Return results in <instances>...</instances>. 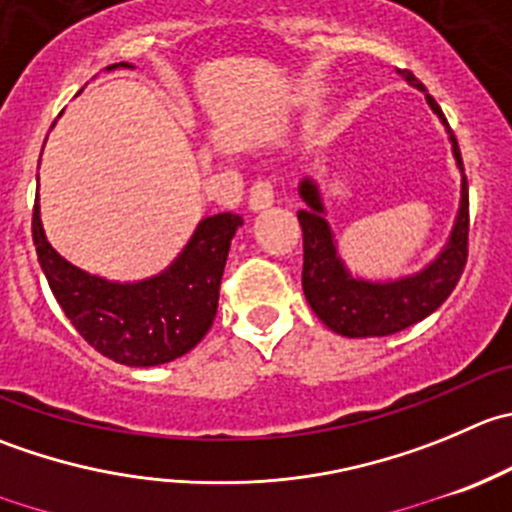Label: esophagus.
Here are the masks:
<instances>
[{"label":"esophagus","instance_id":"1","mask_svg":"<svg viewBox=\"0 0 512 512\" xmlns=\"http://www.w3.org/2000/svg\"><path fill=\"white\" fill-rule=\"evenodd\" d=\"M275 202V182L272 180H257L250 187V210L262 212Z\"/></svg>","mask_w":512,"mask_h":512}]
</instances>
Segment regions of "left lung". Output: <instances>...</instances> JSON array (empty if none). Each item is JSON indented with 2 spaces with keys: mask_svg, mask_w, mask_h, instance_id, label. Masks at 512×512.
Returning <instances> with one entry per match:
<instances>
[{
  "mask_svg": "<svg viewBox=\"0 0 512 512\" xmlns=\"http://www.w3.org/2000/svg\"><path fill=\"white\" fill-rule=\"evenodd\" d=\"M403 77L420 92H428L413 72L405 69ZM433 112L443 119L448 127L443 109L438 107L430 94H425ZM450 145H453L455 162L463 175L460 185V210L455 217L453 232L430 265L415 275L400 277V280L372 282L362 277H352L345 262L337 255L335 235L325 220L320 190L310 177L300 182V197L305 200L307 210L297 212L302 227V290L312 312L330 327L332 332L345 337H385L425 320L430 312L438 310L450 292L458 285L463 275L465 260H468V230H470V202H468V177L463 170L458 140L453 130H448Z\"/></svg>",
  "mask_w": 512,
  "mask_h": 512,
  "instance_id": "obj_1",
  "label": "left lung"
}]
</instances>
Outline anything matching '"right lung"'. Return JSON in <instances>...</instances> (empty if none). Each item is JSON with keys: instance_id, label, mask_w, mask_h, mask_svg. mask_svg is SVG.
<instances>
[{"instance_id": "1", "label": "right lung", "mask_w": 512, "mask_h": 512, "mask_svg": "<svg viewBox=\"0 0 512 512\" xmlns=\"http://www.w3.org/2000/svg\"><path fill=\"white\" fill-rule=\"evenodd\" d=\"M130 67L109 64L107 69ZM242 227L232 212L205 217L167 270L140 282H109L64 260L47 242L34 200L32 240L39 265L74 330L109 360L152 367L190 352L217 315L227 252Z\"/></svg>"}]
</instances>
